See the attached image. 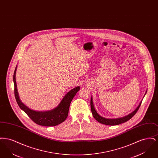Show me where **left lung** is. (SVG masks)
<instances>
[{"label": "left lung", "mask_w": 158, "mask_h": 158, "mask_svg": "<svg viewBox=\"0 0 158 158\" xmlns=\"http://www.w3.org/2000/svg\"><path fill=\"white\" fill-rule=\"evenodd\" d=\"M146 92H147V90L145 92L144 97L146 94ZM142 101H141V102L139 103V105L137 106V108L133 112H131L130 114H128L124 117H120V118H106L101 116L100 115H99L94 108L93 101H92V97H91L90 98V109H91V111L92 113L93 117L99 123L103 124H105V125H108V126H115V125H118V124H120L123 123H125V122L129 120L130 119H131L135 115V113H137V110H139L140 106L141 105Z\"/></svg>", "instance_id": "8db88e82"}]
</instances>
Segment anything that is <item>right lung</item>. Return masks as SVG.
Here are the masks:
<instances>
[{
  "mask_svg": "<svg viewBox=\"0 0 158 158\" xmlns=\"http://www.w3.org/2000/svg\"><path fill=\"white\" fill-rule=\"evenodd\" d=\"M17 65L14 73V92L16 101L20 108L26 113L28 117L34 123L38 125L43 126H55L63 123L67 118L70 102L75 96L76 93L80 89V86H76L75 88L69 91L65 96L61 99L60 104L55 108L49 111H37L32 110L25 105L21 101L16 82V71Z\"/></svg>",
  "mask_w": 158,
  "mask_h": 158,
  "instance_id": "add662e5",
  "label": "right lung"
}]
</instances>
